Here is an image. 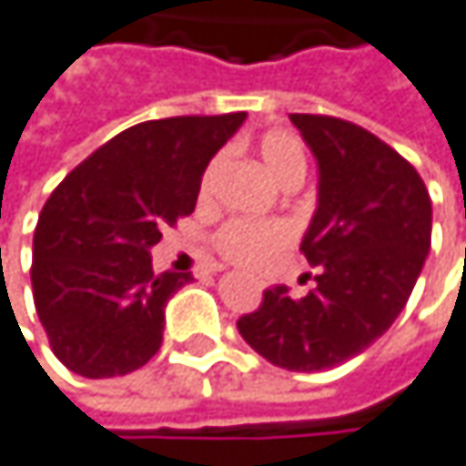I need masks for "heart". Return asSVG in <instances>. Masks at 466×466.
<instances>
[{
  "label": "heart",
  "mask_w": 466,
  "mask_h": 466,
  "mask_svg": "<svg viewBox=\"0 0 466 466\" xmlns=\"http://www.w3.org/2000/svg\"><path fill=\"white\" fill-rule=\"evenodd\" d=\"M259 155L268 171L279 182H287L295 174H306L303 147L298 138L287 133H268L259 144ZM220 166H223V155H215L209 166L204 168L201 190L212 187ZM292 238H295V231L287 220H231L218 231L215 246L228 262H235L240 268H262L276 254H281L292 243Z\"/></svg>",
  "instance_id": "obj_1"
}]
</instances>
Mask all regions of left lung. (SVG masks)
I'll use <instances>...</instances> for the list:
<instances>
[{"mask_svg": "<svg viewBox=\"0 0 466 466\" xmlns=\"http://www.w3.org/2000/svg\"><path fill=\"white\" fill-rule=\"evenodd\" d=\"M317 157V209L300 251L319 268L295 298L279 284L240 336L273 366L328 371L369 350L404 311L431 248L420 174L374 133L336 116L289 114Z\"/></svg>", "mask_w": 466, "mask_h": 466, "instance_id": "obj_1", "label": "left lung"}]
</instances>
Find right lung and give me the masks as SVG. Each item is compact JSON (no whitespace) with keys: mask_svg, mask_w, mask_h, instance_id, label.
<instances>
[{"mask_svg":"<svg viewBox=\"0 0 466 466\" xmlns=\"http://www.w3.org/2000/svg\"><path fill=\"white\" fill-rule=\"evenodd\" d=\"M246 111L138 122L46 201L32 243V292L54 355L86 380L141 369L163 344L166 303L190 273H152L160 228L190 215L201 174Z\"/></svg>","mask_w":466,"mask_h":466,"instance_id":"1","label":"right lung"}]
</instances>
